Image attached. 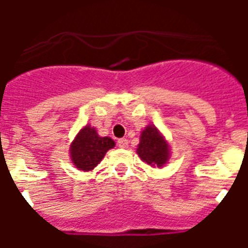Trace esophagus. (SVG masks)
<instances>
[{
  "instance_id": "obj_1",
  "label": "esophagus",
  "mask_w": 248,
  "mask_h": 248,
  "mask_svg": "<svg viewBox=\"0 0 248 248\" xmlns=\"http://www.w3.org/2000/svg\"><path fill=\"white\" fill-rule=\"evenodd\" d=\"M128 144H129V141L126 139H124V138L118 140V146H119L120 149H126L128 148Z\"/></svg>"
}]
</instances>
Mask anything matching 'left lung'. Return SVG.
<instances>
[{
  "label": "left lung",
  "mask_w": 248,
  "mask_h": 248,
  "mask_svg": "<svg viewBox=\"0 0 248 248\" xmlns=\"http://www.w3.org/2000/svg\"><path fill=\"white\" fill-rule=\"evenodd\" d=\"M137 153L144 163L157 168L165 165L170 157L168 141L154 125H148L141 131Z\"/></svg>",
  "instance_id": "obj_1"
}]
</instances>
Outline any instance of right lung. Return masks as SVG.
I'll list each match as a JSON object with an SVG mask.
<instances>
[{
    "label": "right lung",
    "instance_id": "add662e5",
    "mask_svg": "<svg viewBox=\"0 0 248 248\" xmlns=\"http://www.w3.org/2000/svg\"><path fill=\"white\" fill-rule=\"evenodd\" d=\"M115 143L109 137H99L95 128L87 125L79 130L71 144V159L76 168L82 171H91L102 161L109 149Z\"/></svg>",
    "mask_w": 248,
    "mask_h": 248
}]
</instances>
